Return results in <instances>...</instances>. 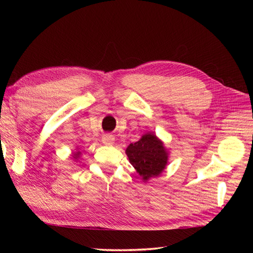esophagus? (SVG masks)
<instances>
[{
	"mask_svg": "<svg viewBox=\"0 0 253 253\" xmlns=\"http://www.w3.org/2000/svg\"><path fill=\"white\" fill-rule=\"evenodd\" d=\"M101 140L105 145H111V144H114V142H115V137L113 135H110V134H105L104 136H102Z\"/></svg>",
	"mask_w": 253,
	"mask_h": 253,
	"instance_id": "obj_1",
	"label": "esophagus"
}]
</instances>
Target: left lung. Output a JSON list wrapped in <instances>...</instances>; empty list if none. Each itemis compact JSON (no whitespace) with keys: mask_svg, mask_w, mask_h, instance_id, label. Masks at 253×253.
Segmentation results:
<instances>
[{"mask_svg":"<svg viewBox=\"0 0 253 253\" xmlns=\"http://www.w3.org/2000/svg\"><path fill=\"white\" fill-rule=\"evenodd\" d=\"M126 154L130 164L144 181L160 176L168 165L169 152L153 132H147L138 142L130 144L126 148Z\"/></svg>","mask_w":253,"mask_h":253,"instance_id":"obj_1","label":"left lung"}]
</instances>
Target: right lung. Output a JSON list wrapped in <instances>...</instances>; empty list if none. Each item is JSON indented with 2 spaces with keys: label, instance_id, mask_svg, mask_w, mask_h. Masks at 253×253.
<instances>
[{
  "label": "right lung",
  "instance_id": "1",
  "mask_svg": "<svg viewBox=\"0 0 253 253\" xmlns=\"http://www.w3.org/2000/svg\"><path fill=\"white\" fill-rule=\"evenodd\" d=\"M80 152H76V153H74V158H75V160H78V158H79V156H80Z\"/></svg>",
  "mask_w": 253,
  "mask_h": 253
}]
</instances>
